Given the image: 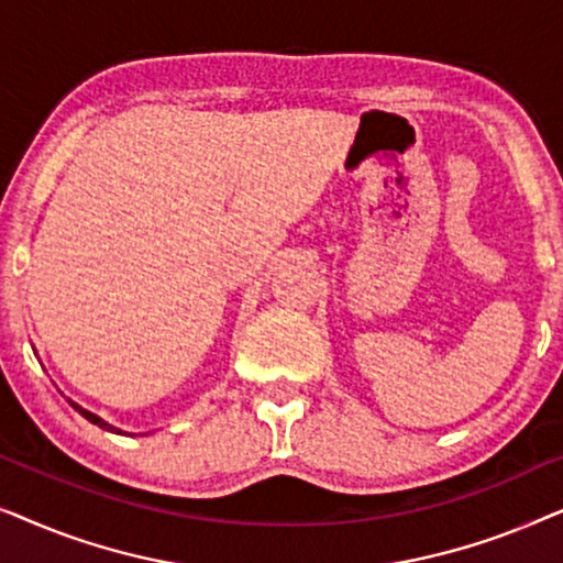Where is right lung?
I'll list each match as a JSON object with an SVG mask.
<instances>
[{
    "label": "right lung",
    "mask_w": 563,
    "mask_h": 563,
    "mask_svg": "<svg viewBox=\"0 0 563 563\" xmlns=\"http://www.w3.org/2000/svg\"><path fill=\"white\" fill-rule=\"evenodd\" d=\"M68 402H71V407H74V410H76V412H79V415H84V418H87L89 422H95V426H99V428H102V430H110V433H122V430H120V428H114V426H110V422H107V420H102V418H99V415H95V412H89V410H84V407H81V405H76V402H74V399H68ZM128 435H133V433H128Z\"/></svg>",
    "instance_id": "add662e5"
}]
</instances>
